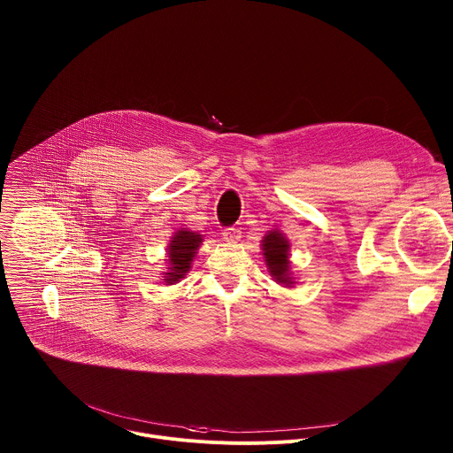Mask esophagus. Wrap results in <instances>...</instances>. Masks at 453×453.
<instances>
[{
  "label": "esophagus",
  "mask_w": 453,
  "mask_h": 453,
  "mask_svg": "<svg viewBox=\"0 0 453 453\" xmlns=\"http://www.w3.org/2000/svg\"><path fill=\"white\" fill-rule=\"evenodd\" d=\"M222 236L227 243H236L242 238V231L238 227H227V229H224Z\"/></svg>",
  "instance_id": "esophagus-1"
}]
</instances>
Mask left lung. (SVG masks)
Returning a JSON list of instances; mask_svg holds the SVG:
<instances>
[{"mask_svg": "<svg viewBox=\"0 0 453 453\" xmlns=\"http://www.w3.org/2000/svg\"><path fill=\"white\" fill-rule=\"evenodd\" d=\"M262 250L271 276L285 285L292 287V267H290V242L278 229H271L262 240Z\"/></svg>", "mask_w": 453, "mask_h": 453, "instance_id": "1", "label": "left lung"}]
</instances>
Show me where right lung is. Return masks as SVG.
I'll list each match as a JSON object with an SVG mask.
<instances>
[{"label":"right lung","mask_w":453,"mask_h":453,"mask_svg":"<svg viewBox=\"0 0 453 453\" xmlns=\"http://www.w3.org/2000/svg\"><path fill=\"white\" fill-rule=\"evenodd\" d=\"M203 243V234L193 233L189 229H179L170 243H168V273H165V283L173 285L186 276L191 269L193 257L197 254V249Z\"/></svg>","instance_id":"obj_1"}]
</instances>
